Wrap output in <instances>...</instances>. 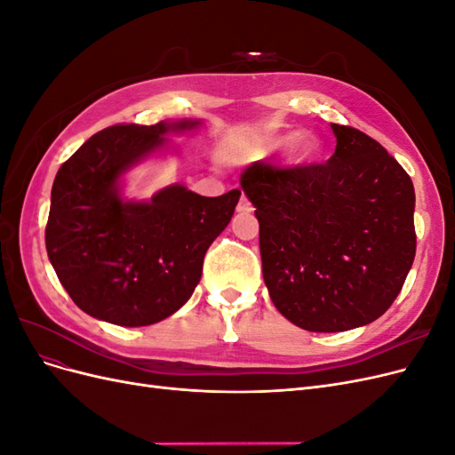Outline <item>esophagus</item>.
Instances as JSON below:
<instances>
[{"instance_id":"1","label":"esophagus","mask_w":455,"mask_h":455,"mask_svg":"<svg viewBox=\"0 0 455 455\" xmlns=\"http://www.w3.org/2000/svg\"><path fill=\"white\" fill-rule=\"evenodd\" d=\"M237 211L239 212H252L254 209H252V203L246 199V196H241V199H239V204H237Z\"/></svg>"}]
</instances>
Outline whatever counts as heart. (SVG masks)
I'll use <instances>...</instances> for the list:
<instances>
[{"mask_svg": "<svg viewBox=\"0 0 455 455\" xmlns=\"http://www.w3.org/2000/svg\"><path fill=\"white\" fill-rule=\"evenodd\" d=\"M267 149H283L288 148V157L294 163H309L321 154V142L311 132H286L269 136L266 142Z\"/></svg>", "mask_w": 455, "mask_h": 455, "instance_id": "b5f03b06", "label": "heart"}]
</instances>
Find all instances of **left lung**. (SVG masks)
I'll list each match as a JSON object with an SVG mask.
<instances>
[{
    "label": "left lung",
    "instance_id": "obj_1",
    "mask_svg": "<svg viewBox=\"0 0 455 455\" xmlns=\"http://www.w3.org/2000/svg\"><path fill=\"white\" fill-rule=\"evenodd\" d=\"M336 151L323 164L254 163L241 188L254 204L269 298L309 332L374 323L401 292L416 256V194L385 148L330 123Z\"/></svg>",
    "mask_w": 455,
    "mask_h": 455
}]
</instances>
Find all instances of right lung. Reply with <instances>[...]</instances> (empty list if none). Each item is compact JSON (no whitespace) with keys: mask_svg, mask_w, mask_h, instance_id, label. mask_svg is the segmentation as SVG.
Wrapping results in <instances>:
<instances>
[{"mask_svg":"<svg viewBox=\"0 0 455 455\" xmlns=\"http://www.w3.org/2000/svg\"><path fill=\"white\" fill-rule=\"evenodd\" d=\"M199 119L108 127L81 146L54 178L45 246L74 304L117 326H148L180 309L201 281L203 259L241 191L203 197L171 184L151 199L123 196L125 176L174 151L167 134Z\"/></svg>","mask_w":455,"mask_h":455,"instance_id":"add662e5","label":"right lung"}]
</instances>
